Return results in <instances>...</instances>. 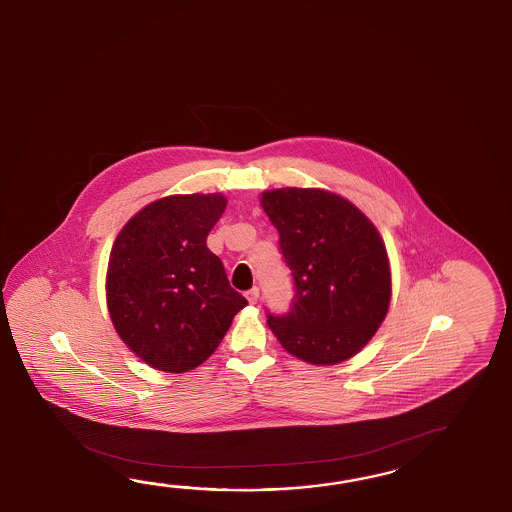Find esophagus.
Returning <instances> with one entry per match:
<instances>
[{
    "label": "esophagus",
    "instance_id": "34e87169",
    "mask_svg": "<svg viewBox=\"0 0 512 512\" xmlns=\"http://www.w3.org/2000/svg\"><path fill=\"white\" fill-rule=\"evenodd\" d=\"M258 296H260V289L258 287H252L251 291L245 292V298L249 300V303H256Z\"/></svg>",
    "mask_w": 512,
    "mask_h": 512
}]
</instances>
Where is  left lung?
I'll return each instance as SVG.
<instances>
[{
  "label": "left lung",
  "mask_w": 512,
  "mask_h": 512,
  "mask_svg": "<svg viewBox=\"0 0 512 512\" xmlns=\"http://www.w3.org/2000/svg\"><path fill=\"white\" fill-rule=\"evenodd\" d=\"M294 278L291 311L269 314L285 351L336 365L369 343L391 303V265L380 232L351 201L325 189L261 194Z\"/></svg>",
  "instance_id": "obj_1"
}]
</instances>
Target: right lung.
Returning <instances> with one entry per match:
<instances>
[{
    "label": "right lung",
    "mask_w": 512,
    "mask_h": 512,
    "mask_svg": "<svg viewBox=\"0 0 512 512\" xmlns=\"http://www.w3.org/2000/svg\"><path fill=\"white\" fill-rule=\"evenodd\" d=\"M225 207L220 192L167 196L136 212L114 240L105 283L112 325L152 369H196L247 305L207 247Z\"/></svg>",
    "instance_id": "right-lung-1"
}]
</instances>
